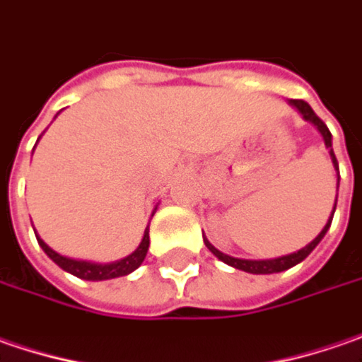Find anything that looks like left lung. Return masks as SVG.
Instances as JSON below:
<instances>
[{"mask_svg":"<svg viewBox=\"0 0 362 362\" xmlns=\"http://www.w3.org/2000/svg\"><path fill=\"white\" fill-rule=\"evenodd\" d=\"M291 107H296L298 109V113L302 115V117L306 119L308 123H312L320 135H322L324 139V146H326V150H330V160H332V165H334V170L338 172V162H337V156H334V151H332V135L328 132V127L324 125V121L314 111H312V107L304 101H298V99H290L288 101ZM338 182H340V174H338L337 178V186ZM338 198V194H337ZM337 198H334V206H332V212H330V216H328V221H326V225L324 228L306 245V247H302V249H298V251H293L290 255H281V257H274V259H241V257H230L227 253H223V251H218L214 245L204 237V245L211 249V253L214 257H218V259L223 261V263H227L230 267H235V269H241V272H247V274H255V275H267V274H279V272H286V269H290L293 265H298V263H302V261L306 259L308 255L318 247V243L324 239V235L328 233V228H330V223H332V216H334V211H337Z\"/></svg>","mask_w":362,"mask_h":362,"instance_id":"1","label":"left lung"}]
</instances>
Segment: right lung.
I'll list each match as a JSON object with an SVG mask.
<instances>
[{
  "instance_id": "obj_1",
  "label": "right lung",
  "mask_w": 362,
  "mask_h": 362,
  "mask_svg": "<svg viewBox=\"0 0 362 362\" xmlns=\"http://www.w3.org/2000/svg\"><path fill=\"white\" fill-rule=\"evenodd\" d=\"M153 216V214H151ZM36 239H38L40 247L44 249V253L54 261L58 267H62L64 272L76 275L81 279H87V281H103V279H115V277H123V275H129L135 272L144 259L148 255V249H150V225L144 230V237H141V243L137 245L134 253H129L127 257L117 261H111V263H97V261H87V259H72L66 255H60L56 253L52 247L44 243L36 233Z\"/></svg>"
}]
</instances>
